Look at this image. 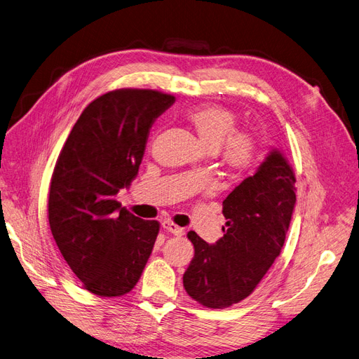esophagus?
<instances>
[{
    "mask_svg": "<svg viewBox=\"0 0 359 359\" xmlns=\"http://www.w3.org/2000/svg\"><path fill=\"white\" fill-rule=\"evenodd\" d=\"M163 226H164V229L167 231V233H171V234H175V236H183V228L177 226L175 222L165 221V222L163 224Z\"/></svg>",
    "mask_w": 359,
    "mask_h": 359,
    "instance_id": "esophagus-1",
    "label": "esophagus"
}]
</instances>
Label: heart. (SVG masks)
Wrapping results in <instances>:
<instances>
[{"label": "heart", "instance_id": "heart-1", "mask_svg": "<svg viewBox=\"0 0 359 359\" xmlns=\"http://www.w3.org/2000/svg\"><path fill=\"white\" fill-rule=\"evenodd\" d=\"M184 119L195 130L201 143L216 152L231 176H243L257 158V142L252 134L237 130V114L217 104L195 106L184 111Z\"/></svg>", "mask_w": 359, "mask_h": 359}]
</instances>
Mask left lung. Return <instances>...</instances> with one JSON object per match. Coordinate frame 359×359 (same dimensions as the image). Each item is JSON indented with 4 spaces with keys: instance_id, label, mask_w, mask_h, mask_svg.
Wrapping results in <instances>:
<instances>
[{
    "instance_id": "left-lung-1",
    "label": "left lung",
    "mask_w": 359,
    "mask_h": 359,
    "mask_svg": "<svg viewBox=\"0 0 359 359\" xmlns=\"http://www.w3.org/2000/svg\"><path fill=\"white\" fill-rule=\"evenodd\" d=\"M294 184L292 168L274 150L224 200L225 234L216 245L189 231L195 253L183 286L192 299L207 309H226L255 291L285 245L297 200Z\"/></svg>"
}]
</instances>
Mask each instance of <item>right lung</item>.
Here are the masks:
<instances>
[{
	"label": "right lung",
	"mask_w": 359,
	"mask_h": 359,
	"mask_svg": "<svg viewBox=\"0 0 359 359\" xmlns=\"http://www.w3.org/2000/svg\"><path fill=\"white\" fill-rule=\"evenodd\" d=\"M175 95L122 88L89 102L61 149L49 188V225L83 287L122 297L140 279L159 233L116 200L142 164L149 130Z\"/></svg>",
	"instance_id": "add662e5"
}]
</instances>
